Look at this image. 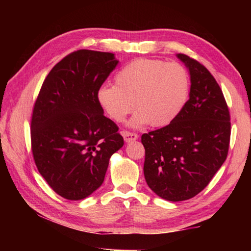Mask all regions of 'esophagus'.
<instances>
[{
  "instance_id": "obj_1",
  "label": "esophagus",
  "mask_w": 251,
  "mask_h": 251,
  "mask_svg": "<svg viewBox=\"0 0 251 251\" xmlns=\"http://www.w3.org/2000/svg\"><path fill=\"white\" fill-rule=\"evenodd\" d=\"M123 137H124V140L126 142H130V141H135L138 139V135L135 134V132L131 131H123Z\"/></svg>"
}]
</instances>
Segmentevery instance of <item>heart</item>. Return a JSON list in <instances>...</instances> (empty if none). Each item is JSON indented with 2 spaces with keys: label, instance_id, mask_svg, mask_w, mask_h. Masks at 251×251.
<instances>
[{
  "label": "heart",
  "instance_id": "heart-1",
  "mask_svg": "<svg viewBox=\"0 0 251 251\" xmlns=\"http://www.w3.org/2000/svg\"><path fill=\"white\" fill-rule=\"evenodd\" d=\"M190 88L189 74L177 62L139 58L115 74V85L100 86V105L115 122H123L132 110L138 111L130 125L148 123L162 127L173 122L184 106ZM135 104H133V102Z\"/></svg>",
  "mask_w": 251,
  "mask_h": 251
}]
</instances>
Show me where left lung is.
<instances>
[{
    "label": "left lung",
    "mask_w": 251,
    "mask_h": 251,
    "mask_svg": "<svg viewBox=\"0 0 251 251\" xmlns=\"http://www.w3.org/2000/svg\"><path fill=\"white\" fill-rule=\"evenodd\" d=\"M191 75L190 98L170 124L143 134L148 185L170 201L204 190L227 156L231 117L222 90L201 62L177 55Z\"/></svg>",
    "instance_id": "left-lung-1"
}]
</instances>
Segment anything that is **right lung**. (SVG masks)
Here are the masks:
<instances>
[{"mask_svg": "<svg viewBox=\"0 0 251 251\" xmlns=\"http://www.w3.org/2000/svg\"><path fill=\"white\" fill-rule=\"evenodd\" d=\"M117 60L112 52L79 50L51 69L31 117V150L42 177L58 195L78 201L102 184L112 154L124 145L103 115L97 93Z\"/></svg>", "mask_w": 251, "mask_h": 251, "instance_id": "right-lung-1", "label": "right lung"}]
</instances>
